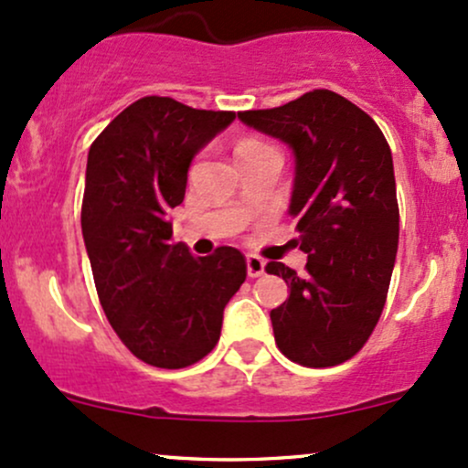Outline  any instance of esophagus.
I'll return each mask as SVG.
<instances>
[{"instance_id": "esophagus-1", "label": "esophagus", "mask_w": 468, "mask_h": 468, "mask_svg": "<svg viewBox=\"0 0 468 468\" xmlns=\"http://www.w3.org/2000/svg\"><path fill=\"white\" fill-rule=\"evenodd\" d=\"M246 271H249V277H261L266 271V261L257 255L246 257Z\"/></svg>"}]
</instances>
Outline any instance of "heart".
<instances>
[{
  "label": "heart",
  "mask_w": 468,
  "mask_h": 468,
  "mask_svg": "<svg viewBox=\"0 0 468 468\" xmlns=\"http://www.w3.org/2000/svg\"><path fill=\"white\" fill-rule=\"evenodd\" d=\"M257 147H264V143H257V141H241L235 149V155L241 152H249V149H257Z\"/></svg>",
  "instance_id": "b5f03b06"
}]
</instances>
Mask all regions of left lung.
Listing matches in <instances>:
<instances>
[{"label": "left lung", "instance_id": "obj_1", "mask_svg": "<svg viewBox=\"0 0 468 468\" xmlns=\"http://www.w3.org/2000/svg\"><path fill=\"white\" fill-rule=\"evenodd\" d=\"M238 116L294 155L288 213L308 264L302 277L266 266L290 288L271 310L277 347L305 367H332L361 350L388 299L399 250L391 149L372 116L330 90Z\"/></svg>", "mask_w": 468, "mask_h": 468}]
</instances>
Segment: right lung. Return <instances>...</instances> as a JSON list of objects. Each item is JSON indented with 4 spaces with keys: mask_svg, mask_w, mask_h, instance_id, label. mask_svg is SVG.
I'll return each mask as SVG.
<instances>
[{
    "mask_svg": "<svg viewBox=\"0 0 468 468\" xmlns=\"http://www.w3.org/2000/svg\"><path fill=\"white\" fill-rule=\"evenodd\" d=\"M235 121L144 96L90 147L80 229L107 321L133 356L180 369L216 347L229 299L246 279L233 246L193 257L171 244L169 213L185 200L191 160Z\"/></svg>",
    "mask_w": 468,
    "mask_h": 468,
    "instance_id": "obj_1",
    "label": "right lung"
}]
</instances>
